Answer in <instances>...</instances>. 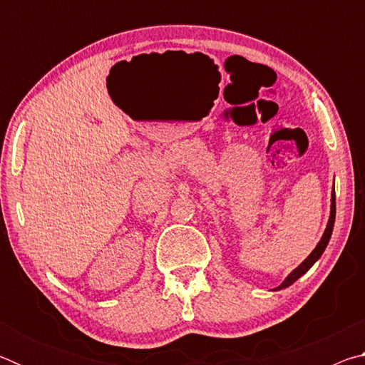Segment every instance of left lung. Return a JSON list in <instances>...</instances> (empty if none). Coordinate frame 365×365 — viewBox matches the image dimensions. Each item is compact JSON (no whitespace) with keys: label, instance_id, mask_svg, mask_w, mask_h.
<instances>
[{"label":"left lung","instance_id":"left-lung-1","mask_svg":"<svg viewBox=\"0 0 365 365\" xmlns=\"http://www.w3.org/2000/svg\"><path fill=\"white\" fill-rule=\"evenodd\" d=\"M335 214H336V206H335V191H333V196H331V212H330L329 224H327V228H325V232H324V237L320 238V242L316 246V250H314L311 255L307 256L306 261L302 262L301 265H298V267H296L292 272V274L287 277L285 282H283L280 287H277L275 289H282V288H287V287L292 285V283H294L296 280H298L302 274H306V272L312 267V264L316 262L320 256H322V252L325 251L327 245H329V242H330V237H331V232H333V224H335Z\"/></svg>","mask_w":365,"mask_h":365}]
</instances>
